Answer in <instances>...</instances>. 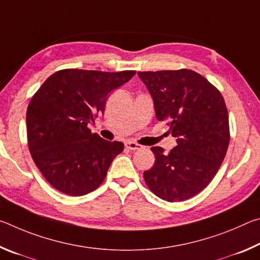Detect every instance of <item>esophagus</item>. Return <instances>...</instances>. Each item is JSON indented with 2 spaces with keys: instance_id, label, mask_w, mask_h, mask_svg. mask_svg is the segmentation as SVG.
Instances as JSON below:
<instances>
[{
  "instance_id": "esophagus-1",
  "label": "esophagus",
  "mask_w": 260,
  "mask_h": 260,
  "mask_svg": "<svg viewBox=\"0 0 260 260\" xmlns=\"http://www.w3.org/2000/svg\"><path fill=\"white\" fill-rule=\"evenodd\" d=\"M125 146L127 149H129V150H141V149L143 148V146H141L139 143H135L133 141H127Z\"/></svg>"
}]
</instances>
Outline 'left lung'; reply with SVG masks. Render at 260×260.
Segmentation results:
<instances>
[{
  "label": "left lung",
  "instance_id": "obj_1",
  "mask_svg": "<svg viewBox=\"0 0 260 260\" xmlns=\"http://www.w3.org/2000/svg\"><path fill=\"white\" fill-rule=\"evenodd\" d=\"M153 100L158 120L166 121L178 146L169 153L152 147L155 165L144 181L159 199L181 202L197 195L218 172L230 144L225 100L200 73L138 72Z\"/></svg>",
  "mask_w": 260,
  "mask_h": 260
}]
</instances>
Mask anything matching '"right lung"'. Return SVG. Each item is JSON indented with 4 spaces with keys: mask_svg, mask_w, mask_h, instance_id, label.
<instances>
[{
    "mask_svg": "<svg viewBox=\"0 0 260 260\" xmlns=\"http://www.w3.org/2000/svg\"><path fill=\"white\" fill-rule=\"evenodd\" d=\"M135 73L60 70L33 95L26 112L29 152L58 191L82 196L104 181L124 144L93 134L88 124L104 112L110 91Z\"/></svg>",
    "mask_w": 260,
    "mask_h": 260,
    "instance_id": "1",
    "label": "right lung"
}]
</instances>
